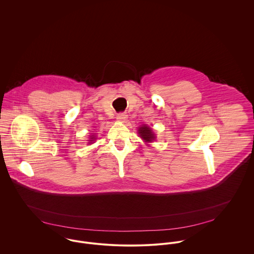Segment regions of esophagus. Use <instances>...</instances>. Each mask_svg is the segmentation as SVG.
Here are the masks:
<instances>
[{
	"mask_svg": "<svg viewBox=\"0 0 254 254\" xmlns=\"http://www.w3.org/2000/svg\"><path fill=\"white\" fill-rule=\"evenodd\" d=\"M127 118H128V115H127V113H126V112L118 113V114H117V116H116V119H117L118 121H120V122H126Z\"/></svg>",
	"mask_w": 254,
	"mask_h": 254,
	"instance_id": "1",
	"label": "esophagus"
}]
</instances>
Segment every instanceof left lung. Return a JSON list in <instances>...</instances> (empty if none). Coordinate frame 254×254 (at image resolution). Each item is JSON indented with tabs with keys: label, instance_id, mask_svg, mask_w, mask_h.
Instances as JSON below:
<instances>
[{
	"label": "left lung",
	"instance_id": "1",
	"mask_svg": "<svg viewBox=\"0 0 254 254\" xmlns=\"http://www.w3.org/2000/svg\"><path fill=\"white\" fill-rule=\"evenodd\" d=\"M138 134L145 141V143H151L155 140V135L152 129L147 125H142L139 127Z\"/></svg>",
	"mask_w": 254,
	"mask_h": 254
}]
</instances>
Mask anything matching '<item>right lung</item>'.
I'll use <instances>...</instances> for the list:
<instances>
[{"label":"right lung","instance_id":"add662e5","mask_svg":"<svg viewBox=\"0 0 254 254\" xmlns=\"http://www.w3.org/2000/svg\"><path fill=\"white\" fill-rule=\"evenodd\" d=\"M90 139H91V140H89V142H90L89 144H92V143L95 141V136H94V135H93V136H91V137H90Z\"/></svg>","mask_w":254,"mask_h":254}]
</instances>
